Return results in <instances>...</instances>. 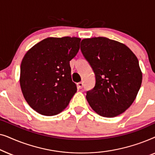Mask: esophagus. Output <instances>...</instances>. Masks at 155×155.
Returning <instances> with one entry per match:
<instances>
[{"label": "esophagus", "mask_w": 155, "mask_h": 155, "mask_svg": "<svg viewBox=\"0 0 155 155\" xmlns=\"http://www.w3.org/2000/svg\"><path fill=\"white\" fill-rule=\"evenodd\" d=\"M82 86H83V83H82V82H78V83H77V87L78 89H82Z\"/></svg>", "instance_id": "esophagus-1"}]
</instances>
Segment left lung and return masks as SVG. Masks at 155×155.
Instances as JSON below:
<instances>
[{
  "instance_id": "8db88e82",
  "label": "left lung",
  "mask_w": 155,
  "mask_h": 155,
  "mask_svg": "<svg viewBox=\"0 0 155 155\" xmlns=\"http://www.w3.org/2000/svg\"><path fill=\"white\" fill-rule=\"evenodd\" d=\"M80 49L96 78L94 87L87 92L91 108L107 118L124 113L133 103L142 84L136 56L124 44L102 37L82 39Z\"/></svg>"
}]
</instances>
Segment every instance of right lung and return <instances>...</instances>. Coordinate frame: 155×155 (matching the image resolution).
I'll use <instances>...</instances> for the list:
<instances>
[{"mask_svg":"<svg viewBox=\"0 0 155 155\" xmlns=\"http://www.w3.org/2000/svg\"><path fill=\"white\" fill-rule=\"evenodd\" d=\"M81 39L48 37L33 46L23 57L20 84L25 100L44 116L63 111L77 92L70 61L77 55Z\"/></svg>","mask_w":155,"mask_h":155,"instance_id":"obj_1","label":"right lung"}]
</instances>
